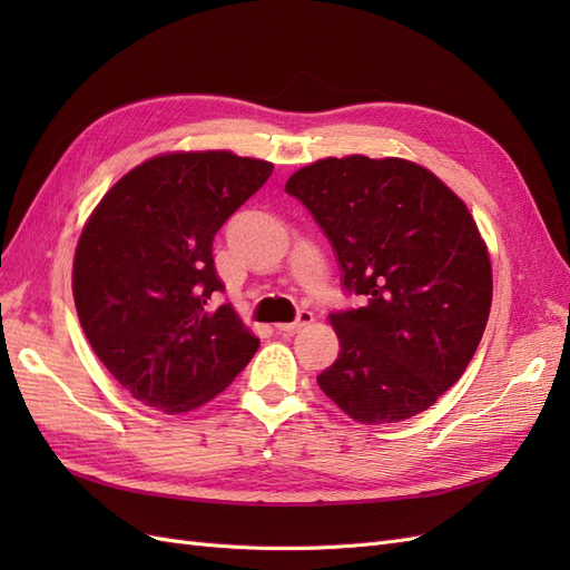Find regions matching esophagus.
Instances as JSON below:
<instances>
[{
    "label": "esophagus",
    "instance_id": "34e87169",
    "mask_svg": "<svg viewBox=\"0 0 570 570\" xmlns=\"http://www.w3.org/2000/svg\"><path fill=\"white\" fill-rule=\"evenodd\" d=\"M312 323H314V314L312 312H299L297 318L292 321V323H278L275 327H278V333H297V331H302V327L312 325Z\"/></svg>",
    "mask_w": 570,
    "mask_h": 570
}]
</instances>
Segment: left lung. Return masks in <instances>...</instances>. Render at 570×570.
Here are the masks:
<instances>
[{
  "instance_id": "1",
  "label": "left lung",
  "mask_w": 570,
  "mask_h": 570,
  "mask_svg": "<svg viewBox=\"0 0 570 570\" xmlns=\"http://www.w3.org/2000/svg\"><path fill=\"white\" fill-rule=\"evenodd\" d=\"M331 239L342 285L366 302L331 314L337 361L316 381L358 423L433 406L485 333L492 266L465 204L428 168L327 157L285 183Z\"/></svg>"
}]
</instances>
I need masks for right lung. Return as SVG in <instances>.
Listing matches in <instances>:
<instances>
[{
    "label": "right lung",
    "mask_w": 570,
    "mask_h": 570,
    "mask_svg": "<svg viewBox=\"0 0 570 570\" xmlns=\"http://www.w3.org/2000/svg\"><path fill=\"white\" fill-rule=\"evenodd\" d=\"M273 164L233 151L159 154L120 178L85 223L73 299L85 337L137 402L185 413L226 390L258 340L230 304L212 245Z\"/></svg>",
    "instance_id": "right-lung-1"
}]
</instances>
